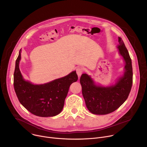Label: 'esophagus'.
<instances>
[{
    "label": "esophagus",
    "mask_w": 147,
    "mask_h": 147,
    "mask_svg": "<svg viewBox=\"0 0 147 147\" xmlns=\"http://www.w3.org/2000/svg\"><path fill=\"white\" fill-rule=\"evenodd\" d=\"M76 71H77V74L78 76L80 77L81 76V74H82V73L84 71V68H82L81 67H79L76 69Z\"/></svg>",
    "instance_id": "obj_1"
}]
</instances>
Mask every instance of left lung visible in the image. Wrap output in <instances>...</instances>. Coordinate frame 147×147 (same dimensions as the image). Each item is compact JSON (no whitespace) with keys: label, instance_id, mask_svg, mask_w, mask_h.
<instances>
[{"label":"left lung","instance_id":"obj_1","mask_svg":"<svg viewBox=\"0 0 147 147\" xmlns=\"http://www.w3.org/2000/svg\"><path fill=\"white\" fill-rule=\"evenodd\" d=\"M117 48L125 63L124 73L115 84L103 86L95 83L91 76L82 74L80 82L88 111L95 115H107L118 109L128 98L133 84L131 59L123 40L119 37Z\"/></svg>","mask_w":147,"mask_h":147}]
</instances>
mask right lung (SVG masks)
<instances>
[{"mask_svg": "<svg viewBox=\"0 0 147 147\" xmlns=\"http://www.w3.org/2000/svg\"><path fill=\"white\" fill-rule=\"evenodd\" d=\"M22 49L16 61L14 88L20 103L30 112L40 117L59 114L64 107L70 85L78 80L76 71L42 84H34L26 80L19 68Z\"/></svg>", "mask_w": 147, "mask_h": 147, "instance_id": "right-lung-1", "label": "right lung"}]
</instances>
